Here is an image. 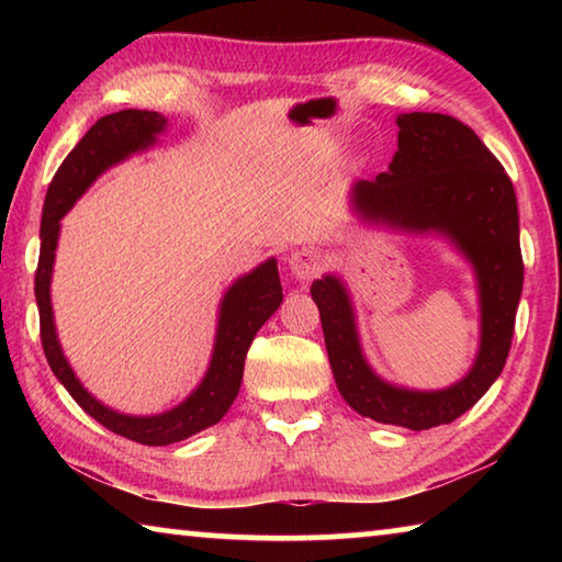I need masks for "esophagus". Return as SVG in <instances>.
<instances>
[{
	"instance_id": "esophagus-1",
	"label": "esophagus",
	"mask_w": 562,
	"mask_h": 562,
	"mask_svg": "<svg viewBox=\"0 0 562 562\" xmlns=\"http://www.w3.org/2000/svg\"><path fill=\"white\" fill-rule=\"evenodd\" d=\"M325 268V255L317 247H300L290 255V270L297 280H312Z\"/></svg>"
}]
</instances>
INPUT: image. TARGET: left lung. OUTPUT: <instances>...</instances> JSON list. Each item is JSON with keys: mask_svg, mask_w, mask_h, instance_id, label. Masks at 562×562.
I'll return each instance as SVG.
<instances>
[{"mask_svg": "<svg viewBox=\"0 0 562 562\" xmlns=\"http://www.w3.org/2000/svg\"><path fill=\"white\" fill-rule=\"evenodd\" d=\"M398 150L386 173L359 180L357 211L408 233H441L473 265L481 302V347L471 372L439 392L379 379L361 355L355 310L341 280L312 282L339 394L357 414L412 431L451 424L479 402L506 364L522 290L518 203L510 178L473 128L443 113L396 116Z\"/></svg>", "mask_w": 562, "mask_h": 562, "instance_id": "8db88e82", "label": "left lung"}]
</instances>
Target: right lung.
Wrapping results in <instances>:
<instances>
[{
	"mask_svg": "<svg viewBox=\"0 0 562 562\" xmlns=\"http://www.w3.org/2000/svg\"><path fill=\"white\" fill-rule=\"evenodd\" d=\"M166 128V119L156 111L126 109L99 119L87 131L79 144L74 146L64 164L56 170L54 180L46 190L44 213H42V250L40 268L34 278V294L40 304V331L46 361L52 372L66 386L83 412L106 426L109 431L126 436L131 441L146 446H168L183 441L188 436L207 429L221 422L227 408L235 402L243 382V367L247 349H250L258 329L272 317V312L282 302V284L278 274V262L272 258L260 268L247 272L225 292L221 302V317H217V335L213 347L211 367L203 382L190 394L183 404L158 416H126L97 402L79 379L71 372L69 361L59 347L54 329L52 312V270L56 240H59V221L71 211L76 198H81L93 180L109 166L119 164L136 150H144L154 144L156 136Z\"/></svg>",
	"mask_w": 562,
	"mask_h": 562,
	"instance_id": "1",
	"label": "right lung"
}]
</instances>
